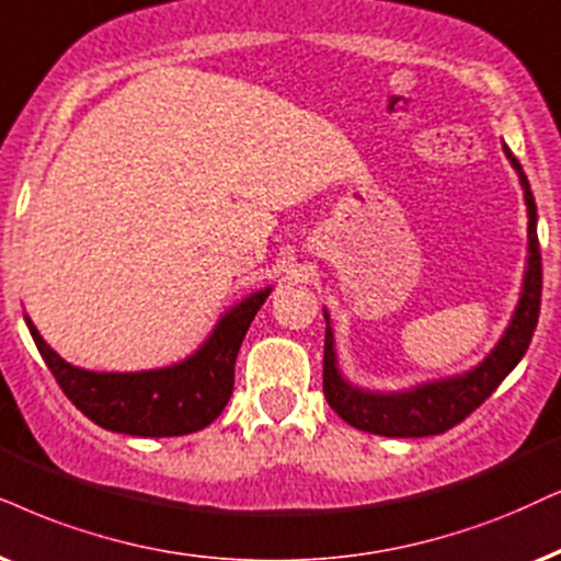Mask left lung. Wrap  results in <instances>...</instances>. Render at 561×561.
Returning a JSON list of instances; mask_svg holds the SVG:
<instances>
[{
    "label": "left lung",
    "mask_w": 561,
    "mask_h": 561,
    "mask_svg": "<svg viewBox=\"0 0 561 561\" xmlns=\"http://www.w3.org/2000/svg\"><path fill=\"white\" fill-rule=\"evenodd\" d=\"M505 154L517 170V179L526 191L528 204V268L523 282V295L517 310L510 321L502 342L494 352L473 367L471 373L443 382H430L409 393H365L342 380L336 370V354H333V333L325 329L323 344V393L329 407L352 427L386 437H430L443 435L477 411L497 386L507 378L510 370L520 363L530 339H534L538 310H541V248L536 232V202L530 194V183L523 173L520 162L505 147ZM329 321V316H325Z\"/></svg>",
    "instance_id": "left-lung-1"
}]
</instances>
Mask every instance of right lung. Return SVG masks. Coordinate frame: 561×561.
<instances>
[{
    "label": "right lung",
    "instance_id": "1",
    "mask_svg": "<svg viewBox=\"0 0 561 561\" xmlns=\"http://www.w3.org/2000/svg\"><path fill=\"white\" fill-rule=\"evenodd\" d=\"M266 297L268 289L225 313L209 342L186 363L150 373L80 370L64 363L31 321L27 329L64 396L98 427L137 437H179L222 414L236 382L238 350Z\"/></svg>",
    "mask_w": 561,
    "mask_h": 561
}]
</instances>
